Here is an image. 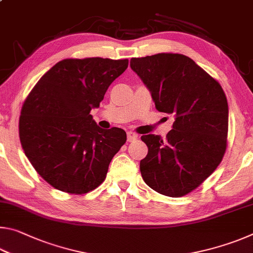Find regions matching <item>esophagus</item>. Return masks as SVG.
<instances>
[{"mask_svg":"<svg viewBox=\"0 0 253 253\" xmlns=\"http://www.w3.org/2000/svg\"><path fill=\"white\" fill-rule=\"evenodd\" d=\"M136 139H137V135L135 134L134 131H128L127 132V140H128V142L134 143Z\"/></svg>","mask_w":253,"mask_h":253,"instance_id":"obj_1","label":"esophagus"}]
</instances>
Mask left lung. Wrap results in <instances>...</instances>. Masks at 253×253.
Returning <instances> with one entry per match:
<instances>
[{"instance_id":"obj_1","label":"left lung","mask_w":253,"mask_h":253,"mask_svg":"<svg viewBox=\"0 0 253 253\" xmlns=\"http://www.w3.org/2000/svg\"><path fill=\"white\" fill-rule=\"evenodd\" d=\"M130 68L149 89L156 109L175 117L166 139L142 136L148 147L139 164L143 179L160 194L186 195L223 158L229 127L225 93L215 79L184 54L132 58Z\"/></svg>"}]
</instances>
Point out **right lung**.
<instances>
[{
	"label": "right lung",
	"mask_w": 253,
	"mask_h": 253,
	"mask_svg": "<svg viewBox=\"0 0 253 253\" xmlns=\"http://www.w3.org/2000/svg\"><path fill=\"white\" fill-rule=\"evenodd\" d=\"M127 67V59H65L29 93L19 122L21 145L51 186L84 194L105 181L127 137L122 128L102 129L90 110L99 107L107 89Z\"/></svg>",
	"instance_id": "right-lung-1"
}]
</instances>
